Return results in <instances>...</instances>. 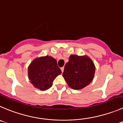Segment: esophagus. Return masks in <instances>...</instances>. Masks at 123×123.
Masks as SVG:
<instances>
[{
	"mask_svg": "<svg viewBox=\"0 0 123 123\" xmlns=\"http://www.w3.org/2000/svg\"><path fill=\"white\" fill-rule=\"evenodd\" d=\"M61 71H62V72H63V71H64V67L61 68Z\"/></svg>",
	"mask_w": 123,
	"mask_h": 123,
	"instance_id": "esophagus-1",
	"label": "esophagus"
}]
</instances>
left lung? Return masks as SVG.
I'll return each mask as SVG.
<instances>
[{"label": "left lung", "mask_w": 123, "mask_h": 123, "mask_svg": "<svg viewBox=\"0 0 123 123\" xmlns=\"http://www.w3.org/2000/svg\"><path fill=\"white\" fill-rule=\"evenodd\" d=\"M95 72V66L89 57L71 55L65 66L63 77L70 87L80 90L92 82Z\"/></svg>", "instance_id": "8db88e82"}]
</instances>
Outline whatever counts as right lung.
Returning a JSON list of instances; mask_svg holds the SVG:
<instances>
[{"label": "right lung", "instance_id": "add662e5", "mask_svg": "<svg viewBox=\"0 0 123 123\" xmlns=\"http://www.w3.org/2000/svg\"><path fill=\"white\" fill-rule=\"evenodd\" d=\"M61 73L57 60L49 55L36 58L28 68L31 83L36 88L43 91L49 89L52 86L54 80Z\"/></svg>", "mask_w": 123, "mask_h": 123}]
</instances>
